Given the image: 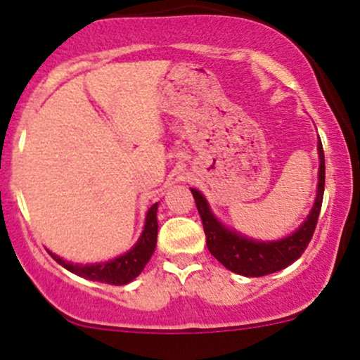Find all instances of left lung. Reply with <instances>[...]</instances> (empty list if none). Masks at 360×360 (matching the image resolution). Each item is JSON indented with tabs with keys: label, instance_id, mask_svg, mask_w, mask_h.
<instances>
[{
	"label": "left lung",
	"instance_id": "8db88e82",
	"mask_svg": "<svg viewBox=\"0 0 360 360\" xmlns=\"http://www.w3.org/2000/svg\"><path fill=\"white\" fill-rule=\"evenodd\" d=\"M319 155V176L318 193L313 208L301 227L292 232L287 238L280 240H255L238 234L236 231L225 227L213 215L207 200L198 189L191 188L193 198L196 201V208L203 222V231L207 236L208 251L224 264L227 270L244 276H263L283 270L301 258L304 250L309 244L318 224L319 212H321L323 193H325V153H323L321 140L318 141Z\"/></svg>",
	"mask_w": 360,
	"mask_h": 360
}]
</instances>
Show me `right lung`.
I'll list each match as a JSON object with an SVG mask.
<instances>
[{
    "label": "right lung",
    "mask_w": 360,
    "mask_h": 360,
    "mask_svg": "<svg viewBox=\"0 0 360 360\" xmlns=\"http://www.w3.org/2000/svg\"><path fill=\"white\" fill-rule=\"evenodd\" d=\"M157 207L159 203H153L148 208L147 219H145V227L141 232L140 239L135 246L131 248L124 255L117 256V258L110 259L105 263H96V264H78L65 262L63 258L49 252L56 262L65 266L71 274L84 276V278L94 280V282L110 283V285H124L135 280L138 275L143 271L145 264L152 258L153 251L157 246V231H159V224H157Z\"/></svg>",
    "instance_id": "1"
}]
</instances>
